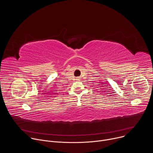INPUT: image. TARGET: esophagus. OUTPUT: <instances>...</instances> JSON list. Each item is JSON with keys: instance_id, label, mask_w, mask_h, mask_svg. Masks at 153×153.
Listing matches in <instances>:
<instances>
[{"instance_id": "1", "label": "esophagus", "mask_w": 153, "mask_h": 153, "mask_svg": "<svg viewBox=\"0 0 153 153\" xmlns=\"http://www.w3.org/2000/svg\"><path fill=\"white\" fill-rule=\"evenodd\" d=\"M76 80H79V77H76Z\"/></svg>"}]
</instances>
